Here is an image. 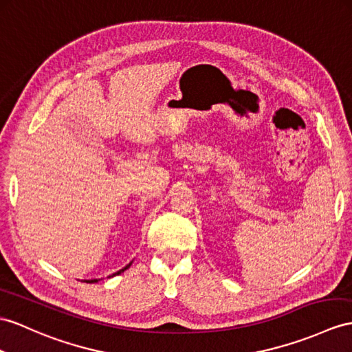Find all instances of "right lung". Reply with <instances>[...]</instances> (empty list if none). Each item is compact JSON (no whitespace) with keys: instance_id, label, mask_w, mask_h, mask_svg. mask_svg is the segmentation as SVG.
Listing matches in <instances>:
<instances>
[{"instance_id":"right-lung-1","label":"right lung","mask_w":352,"mask_h":352,"mask_svg":"<svg viewBox=\"0 0 352 352\" xmlns=\"http://www.w3.org/2000/svg\"><path fill=\"white\" fill-rule=\"evenodd\" d=\"M130 265H131V263L130 264H128V265H125V267L124 269H121V270H119V272H116V273H113V275H110L109 278H113V276H116V275H119V273H122L124 270H126L128 267H130ZM85 282H89V284H94V282H98L97 279H91V280H85Z\"/></svg>"}]
</instances>
